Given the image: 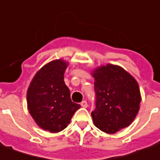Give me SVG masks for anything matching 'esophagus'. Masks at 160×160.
Masks as SVG:
<instances>
[{
    "mask_svg": "<svg viewBox=\"0 0 160 160\" xmlns=\"http://www.w3.org/2000/svg\"><path fill=\"white\" fill-rule=\"evenodd\" d=\"M81 106H82V108L88 107V103H87V102H86V101H82V102H81Z\"/></svg>",
    "mask_w": 160,
    "mask_h": 160,
    "instance_id": "obj_1",
    "label": "esophagus"
}]
</instances>
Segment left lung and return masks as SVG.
Segmentation results:
<instances>
[{
	"mask_svg": "<svg viewBox=\"0 0 160 160\" xmlns=\"http://www.w3.org/2000/svg\"><path fill=\"white\" fill-rule=\"evenodd\" d=\"M92 76L96 96V108L91 112L95 126L107 133L128 127L141 101L136 80L123 68L110 64L96 68Z\"/></svg>",
	"mask_w": 160,
	"mask_h": 160,
	"instance_id": "1",
	"label": "left lung"
}]
</instances>
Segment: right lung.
Instances as JSON below:
<instances>
[{
  "instance_id": "1",
  "label": "right lung",
  "mask_w": 160,
  "mask_h": 160,
  "mask_svg": "<svg viewBox=\"0 0 160 160\" xmlns=\"http://www.w3.org/2000/svg\"><path fill=\"white\" fill-rule=\"evenodd\" d=\"M68 63L51 61L35 74L28 87L27 100L29 113L37 125L51 132L64 130L80 105L71 99L64 81Z\"/></svg>"
}]
</instances>
